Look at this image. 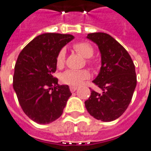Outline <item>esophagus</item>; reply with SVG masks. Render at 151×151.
Wrapping results in <instances>:
<instances>
[{
  "instance_id": "esophagus-1",
  "label": "esophagus",
  "mask_w": 151,
  "mask_h": 151,
  "mask_svg": "<svg viewBox=\"0 0 151 151\" xmlns=\"http://www.w3.org/2000/svg\"><path fill=\"white\" fill-rule=\"evenodd\" d=\"M69 88H70L71 92H74L77 90L78 87H77V86H70V87H69Z\"/></svg>"
}]
</instances>
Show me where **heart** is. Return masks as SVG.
Masks as SVG:
<instances>
[{
	"label": "heart",
	"instance_id": "b5f03b06",
	"mask_svg": "<svg viewBox=\"0 0 151 151\" xmlns=\"http://www.w3.org/2000/svg\"><path fill=\"white\" fill-rule=\"evenodd\" d=\"M73 48L76 51L78 54H80L82 57L85 58H90L93 55L94 50L92 47L91 44L86 42H76L73 45ZM66 58V52L64 49L60 50L57 56V66L58 68H63L65 64ZM88 63H92V61L88 60ZM90 76V73L88 70H67L65 71L62 75H61V81L65 83V84H69V85H79L83 81L88 78Z\"/></svg>",
	"mask_w": 151,
	"mask_h": 151
}]
</instances>
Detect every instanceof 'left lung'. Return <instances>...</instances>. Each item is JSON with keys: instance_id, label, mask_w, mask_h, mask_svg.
Here are the masks:
<instances>
[{"instance_id": "1", "label": "left lung", "mask_w": 151, "mask_h": 151, "mask_svg": "<svg viewBox=\"0 0 151 151\" xmlns=\"http://www.w3.org/2000/svg\"><path fill=\"white\" fill-rule=\"evenodd\" d=\"M101 53V68L93 81L103 93L94 90L84 102L88 112L96 119L109 122L127 109L136 87L135 68L131 57L122 45L104 32L88 34Z\"/></svg>"}]
</instances>
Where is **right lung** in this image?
<instances>
[{"label":"right lung","instance_id":"add662e5","mask_svg":"<svg viewBox=\"0 0 151 151\" xmlns=\"http://www.w3.org/2000/svg\"><path fill=\"white\" fill-rule=\"evenodd\" d=\"M74 38L70 34L43 33L20 52L13 76V88L23 112L37 124H49L62 115L72 95L68 85L52 76L57 56Z\"/></svg>","mask_w":151,"mask_h":151}]
</instances>
